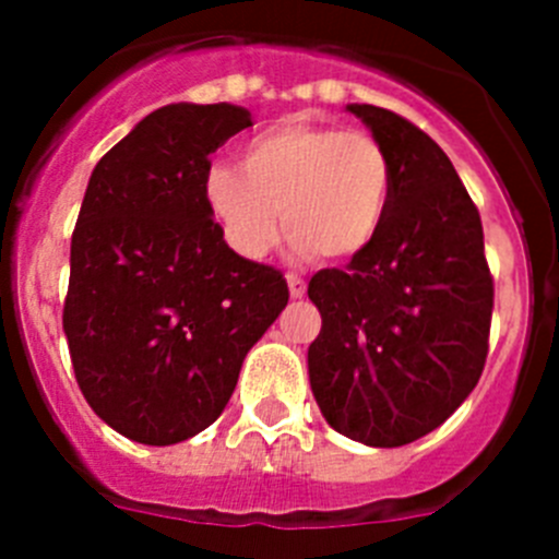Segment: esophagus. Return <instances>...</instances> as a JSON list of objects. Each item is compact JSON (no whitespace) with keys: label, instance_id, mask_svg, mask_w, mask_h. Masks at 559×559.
<instances>
[{"label":"esophagus","instance_id":"obj_1","mask_svg":"<svg viewBox=\"0 0 559 559\" xmlns=\"http://www.w3.org/2000/svg\"><path fill=\"white\" fill-rule=\"evenodd\" d=\"M288 288H290V296H294V299H302L305 290H308V283H305L299 274H288Z\"/></svg>","mask_w":559,"mask_h":559}]
</instances>
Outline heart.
I'll return each instance as SVG.
<instances>
[{
  "instance_id": "b5f03b06",
  "label": "heart",
  "mask_w": 559,
  "mask_h": 559,
  "mask_svg": "<svg viewBox=\"0 0 559 559\" xmlns=\"http://www.w3.org/2000/svg\"><path fill=\"white\" fill-rule=\"evenodd\" d=\"M240 169L212 165L204 199L226 243L246 260H263L283 224L299 254L349 260L386 221L392 159L372 133L276 122L240 147Z\"/></svg>"
}]
</instances>
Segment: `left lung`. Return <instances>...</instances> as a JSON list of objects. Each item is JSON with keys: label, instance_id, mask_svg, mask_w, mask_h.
Returning <instances> with one entry per match:
<instances>
[{"label": "left lung", "instance_id": "8db88e82", "mask_svg": "<svg viewBox=\"0 0 559 559\" xmlns=\"http://www.w3.org/2000/svg\"><path fill=\"white\" fill-rule=\"evenodd\" d=\"M392 159L386 221L344 271L308 285L322 330L313 397L344 437L400 448L439 428L481 378L492 274L473 199L445 151L406 117L353 103Z\"/></svg>", "mask_w": 559, "mask_h": 559}]
</instances>
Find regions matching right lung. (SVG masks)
Listing matches in <instances>:
<instances>
[{
    "label": "right lung",
    "mask_w": 559,
    "mask_h": 559,
    "mask_svg": "<svg viewBox=\"0 0 559 559\" xmlns=\"http://www.w3.org/2000/svg\"><path fill=\"white\" fill-rule=\"evenodd\" d=\"M251 126L229 103H173L97 162L72 231L63 333L92 412L142 445L221 417L243 358L288 305L283 271L226 246L210 153Z\"/></svg>",
    "instance_id": "1"
}]
</instances>
